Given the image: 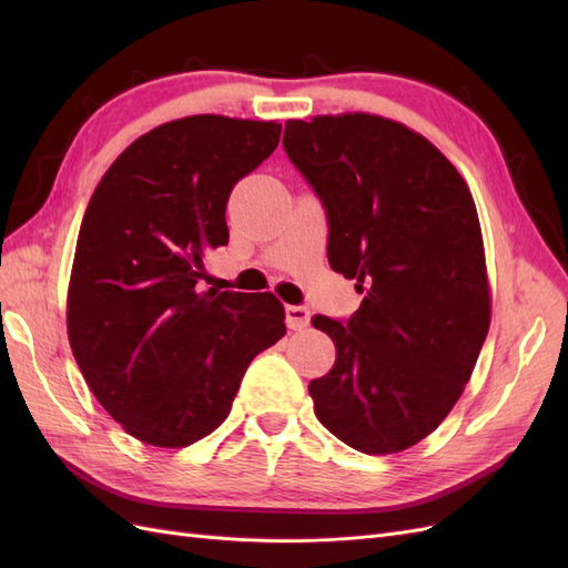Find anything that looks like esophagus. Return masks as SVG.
<instances>
[{
    "instance_id": "1",
    "label": "esophagus",
    "mask_w": 568,
    "mask_h": 568,
    "mask_svg": "<svg viewBox=\"0 0 568 568\" xmlns=\"http://www.w3.org/2000/svg\"><path fill=\"white\" fill-rule=\"evenodd\" d=\"M311 324V311L303 305H286V326L294 332L305 329Z\"/></svg>"
}]
</instances>
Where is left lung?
Segmentation results:
<instances>
[{"label":"left lung","instance_id":"1","mask_svg":"<svg viewBox=\"0 0 568 568\" xmlns=\"http://www.w3.org/2000/svg\"><path fill=\"white\" fill-rule=\"evenodd\" d=\"M284 149L322 199L329 265L367 291L341 324L315 315L336 363L307 390L351 448H412L450 415L490 326L484 236L467 182L443 153L372 113L286 120Z\"/></svg>","mask_w":568,"mask_h":568}]
</instances>
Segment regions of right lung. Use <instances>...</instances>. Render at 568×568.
Masks as SVG:
<instances>
[{"instance_id": "1", "label": "right lung", "mask_w": 568, "mask_h": 568, "mask_svg": "<svg viewBox=\"0 0 568 568\" xmlns=\"http://www.w3.org/2000/svg\"><path fill=\"white\" fill-rule=\"evenodd\" d=\"M280 134L277 120H170L94 189L68 284V341L101 407L136 440L186 448L215 432L251 359L286 334L272 294L199 284L205 255L230 242L234 184Z\"/></svg>"}]
</instances>
